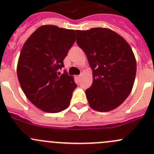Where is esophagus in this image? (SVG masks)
<instances>
[{
	"label": "esophagus",
	"instance_id": "esophagus-1",
	"mask_svg": "<svg viewBox=\"0 0 154 154\" xmlns=\"http://www.w3.org/2000/svg\"><path fill=\"white\" fill-rule=\"evenodd\" d=\"M77 77V79H80V77H81V75H78Z\"/></svg>",
	"mask_w": 154,
	"mask_h": 154
}]
</instances>
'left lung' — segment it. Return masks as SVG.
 Segmentation results:
<instances>
[{
	"label": "left lung",
	"instance_id": "8db88e82",
	"mask_svg": "<svg viewBox=\"0 0 154 154\" xmlns=\"http://www.w3.org/2000/svg\"><path fill=\"white\" fill-rule=\"evenodd\" d=\"M77 44L87 55L93 83L85 91L89 105L99 112L119 107L132 90L136 59L128 42L113 30H76Z\"/></svg>",
	"mask_w": 154,
	"mask_h": 154
}]
</instances>
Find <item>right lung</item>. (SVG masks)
I'll use <instances>...</instances> for the list:
<instances>
[{
	"instance_id": "add662e5",
	"label": "right lung",
	"mask_w": 154,
	"mask_h": 154,
	"mask_svg": "<svg viewBox=\"0 0 154 154\" xmlns=\"http://www.w3.org/2000/svg\"><path fill=\"white\" fill-rule=\"evenodd\" d=\"M75 30L42 25L29 36L17 63L18 80L33 105L46 112H61L69 107L77 85L74 77L58 72L75 42Z\"/></svg>"
}]
</instances>
